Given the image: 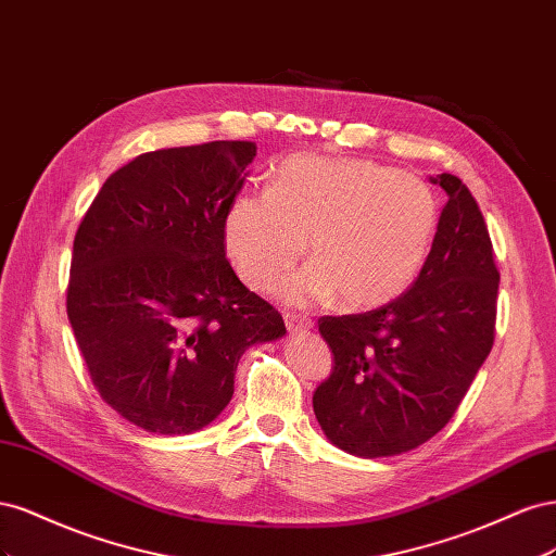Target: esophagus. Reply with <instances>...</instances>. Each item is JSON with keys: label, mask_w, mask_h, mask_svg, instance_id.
Listing matches in <instances>:
<instances>
[{"label": "esophagus", "mask_w": 556, "mask_h": 556, "mask_svg": "<svg viewBox=\"0 0 556 556\" xmlns=\"http://www.w3.org/2000/svg\"><path fill=\"white\" fill-rule=\"evenodd\" d=\"M285 325H288V329L292 333L296 331H306L313 327V319L306 317V315H294V313H285Z\"/></svg>", "instance_id": "esophagus-1"}]
</instances>
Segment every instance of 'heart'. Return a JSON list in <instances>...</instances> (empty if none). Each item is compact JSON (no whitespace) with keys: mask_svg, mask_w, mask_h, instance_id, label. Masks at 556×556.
Here are the masks:
<instances>
[{"mask_svg":"<svg viewBox=\"0 0 556 556\" xmlns=\"http://www.w3.org/2000/svg\"><path fill=\"white\" fill-rule=\"evenodd\" d=\"M439 227L429 182L371 160L292 155L268 190L231 201L225 248L255 290L274 288L304 255L306 271L288 282L294 304L339 292L348 308H376L406 292L425 266Z\"/></svg>","mask_w":556,"mask_h":556,"instance_id":"heart-1","label":"heart"}]
</instances>
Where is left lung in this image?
<instances>
[{"label": "left lung", "mask_w": 556, "mask_h": 556, "mask_svg": "<svg viewBox=\"0 0 556 556\" xmlns=\"http://www.w3.org/2000/svg\"><path fill=\"white\" fill-rule=\"evenodd\" d=\"M431 182L447 204L410 288L376 311L317 319L333 366L313 410L336 447L364 459L433 439L494 345L498 268L484 217L457 176Z\"/></svg>", "instance_id": "left-lung-1"}]
</instances>
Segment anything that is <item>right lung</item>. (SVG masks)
Returning <instances> with one entry per match:
<instances>
[{
	"mask_svg": "<svg viewBox=\"0 0 556 556\" xmlns=\"http://www.w3.org/2000/svg\"><path fill=\"white\" fill-rule=\"evenodd\" d=\"M255 155L252 141L143 153L106 178L78 225L66 315L99 396L146 431L213 422L243 352L285 333L225 252Z\"/></svg>",
	"mask_w": 556,
	"mask_h": 556,
	"instance_id": "right-lung-1",
	"label": "right lung"
}]
</instances>
